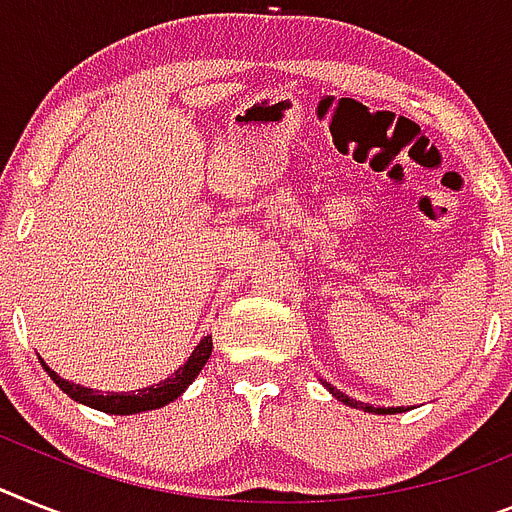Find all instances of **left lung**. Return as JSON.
I'll use <instances>...</instances> for the list:
<instances>
[{
	"instance_id": "left-lung-1",
	"label": "left lung",
	"mask_w": 512,
	"mask_h": 512,
	"mask_svg": "<svg viewBox=\"0 0 512 512\" xmlns=\"http://www.w3.org/2000/svg\"><path fill=\"white\" fill-rule=\"evenodd\" d=\"M328 390L333 395H336L338 401H343V403H346V406H354V409L372 411V414H401V411H403V406H398V409H375V406H369V403L354 401V398H349V395H346V393H341V390H338V388H333V385H328Z\"/></svg>"
}]
</instances>
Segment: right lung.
<instances>
[{
  "label": "right lung",
  "instance_id": "right-lung-1",
  "mask_svg": "<svg viewBox=\"0 0 512 512\" xmlns=\"http://www.w3.org/2000/svg\"><path fill=\"white\" fill-rule=\"evenodd\" d=\"M210 351H213V341L210 336H205L203 341L197 343V349L192 351L190 362L179 367L171 377H166L163 382L158 385H150V388L137 390V393H111V395H103L98 390H90V388H80V385H72V382L62 380V377L49 369L44 364V369L49 372V377L59 385V390L75 398V401L85 403L90 409H98V411H106V414H140V411H153V409H161L166 403H171L176 395H182L184 388L200 375V369L205 367L208 362Z\"/></svg>",
  "mask_w": 512,
  "mask_h": 512
}]
</instances>
